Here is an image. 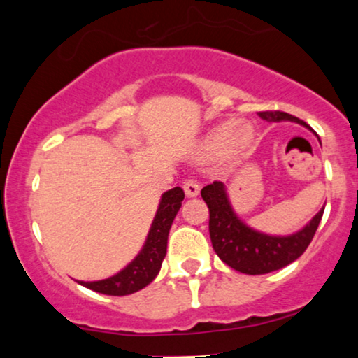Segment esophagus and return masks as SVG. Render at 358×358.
Returning a JSON list of instances; mask_svg holds the SVG:
<instances>
[{
    "instance_id": "1",
    "label": "esophagus",
    "mask_w": 358,
    "mask_h": 358,
    "mask_svg": "<svg viewBox=\"0 0 358 358\" xmlns=\"http://www.w3.org/2000/svg\"><path fill=\"white\" fill-rule=\"evenodd\" d=\"M182 189L187 197H195V195H199V192H200V185L194 178L185 179L182 182Z\"/></svg>"
}]
</instances>
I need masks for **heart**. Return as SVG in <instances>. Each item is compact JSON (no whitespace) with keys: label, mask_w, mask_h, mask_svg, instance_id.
Here are the masks:
<instances>
[{"label":"heart","mask_w":358,"mask_h":358,"mask_svg":"<svg viewBox=\"0 0 358 358\" xmlns=\"http://www.w3.org/2000/svg\"><path fill=\"white\" fill-rule=\"evenodd\" d=\"M252 141V131L249 127L239 124V120H228L218 125L202 145V155L223 156L228 151L246 150Z\"/></svg>","instance_id":"1"}]
</instances>
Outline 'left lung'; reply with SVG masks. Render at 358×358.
<instances>
[{"label":"left lung","mask_w":358,"mask_h":358,"mask_svg":"<svg viewBox=\"0 0 358 358\" xmlns=\"http://www.w3.org/2000/svg\"><path fill=\"white\" fill-rule=\"evenodd\" d=\"M259 117L267 122L290 120L308 127L303 120L280 110L259 112ZM200 194L210 212L208 229L215 252L234 271L248 275L278 271L296 261L310 246L324 213L322 207L305 228L290 236H271L249 228L239 220L229 203L223 182L215 180L213 184L205 185Z\"/></svg>","instance_id":"left-lung-1"}]
</instances>
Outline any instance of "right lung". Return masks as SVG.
I'll return each instance as SVG.
<instances>
[{"instance_id":"1","label":"right lung","mask_w":358,"mask_h":358,"mask_svg":"<svg viewBox=\"0 0 358 358\" xmlns=\"http://www.w3.org/2000/svg\"><path fill=\"white\" fill-rule=\"evenodd\" d=\"M182 200L184 190L180 187H174L164 192L161 197L158 212H156L153 223H151L148 236H146L145 246L138 252V256L115 275L97 282H80L81 285L97 293H104V295L124 296L138 292L153 282L166 256L171 224H173L176 215L182 205Z\"/></svg>"}]
</instances>
